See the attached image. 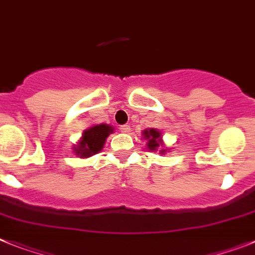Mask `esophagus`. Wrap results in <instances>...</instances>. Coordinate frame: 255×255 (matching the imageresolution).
<instances>
[{"label": "esophagus", "mask_w": 255, "mask_h": 255, "mask_svg": "<svg viewBox=\"0 0 255 255\" xmlns=\"http://www.w3.org/2000/svg\"><path fill=\"white\" fill-rule=\"evenodd\" d=\"M130 126L128 125H125V126H121V132L122 133H128V132H130Z\"/></svg>", "instance_id": "1"}]
</instances>
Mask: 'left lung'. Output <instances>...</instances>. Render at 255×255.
I'll use <instances>...</instances> for the list:
<instances>
[{"label": "left lung", "instance_id": "obj_1", "mask_svg": "<svg viewBox=\"0 0 255 255\" xmlns=\"http://www.w3.org/2000/svg\"><path fill=\"white\" fill-rule=\"evenodd\" d=\"M141 134H142L143 140H146V149L150 151H159V154H165L169 150L165 147L160 130L155 129V128H147V129L142 130Z\"/></svg>", "mask_w": 255, "mask_h": 255}]
</instances>
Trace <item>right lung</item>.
Here are the masks:
<instances>
[{"label":"right lung","instance_id":"1","mask_svg":"<svg viewBox=\"0 0 255 255\" xmlns=\"http://www.w3.org/2000/svg\"><path fill=\"white\" fill-rule=\"evenodd\" d=\"M114 132V127L110 125H95L83 130L78 142L73 145V152L79 158H90L104 149L106 138Z\"/></svg>","mask_w":255,"mask_h":255}]
</instances>
